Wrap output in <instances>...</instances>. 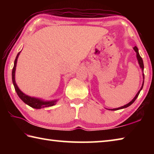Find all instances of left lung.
<instances>
[{"instance_id": "obj_1", "label": "left lung", "mask_w": 154, "mask_h": 154, "mask_svg": "<svg viewBox=\"0 0 154 154\" xmlns=\"http://www.w3.org/2000/svg\"><path fill=\"white\" fill-rule=\"evenodd\" d=\"M134 50L135 51V52L137 53V60H138V63H139V66L140 67V69H141L142 71H143V84H142V86L141 88H140V89L139 90V92H137V94H136V96H134V98L132 99V100L130 101V103H128V104H126V105H125L124 106H120V107H118V108H115V109H109V110H111V111H116V110H119V109H124V108H126L128 107V106H129L132 105V103H133L135 100H136L137 98L138 97V96H139V93L140 91H141V90L143 89V84H144V73H143V70H144V64H143V59L141 57H140V56L139 55V49H138L137 47V46H134Z\"/></svg>"}]
</instances>
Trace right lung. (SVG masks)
<instances>
[{
	"instance_id": "right-lung-1",
	"label": "right lung",
	"mask_w": 154,
	"mask_h": 154,
	"mask_svg": "<svg viewBox=\"0 0 154 154\" xmlns=\"http://www.w3.org/2000/svg\"><path fill=\"white\" fill-rule=\"evenodd\" d=\"M20 51L19 53L17 54V55L15 58V60L14 61V66L12 70V82L14 83L15 90L16 91L17 94L18 96L20 98L21 100H22L23 102L26 104L28 106H31L34 109H41V108H45L48 107V106H51L55 105L56 104V102L58 100H41L40 98H35V97H31L30 96H28L25 94L24 93H23L22 91L20 90V88L15 83V69H16V65H17V58L19 57V55L20 54Z\"/></svg>"
}]
</instances>
